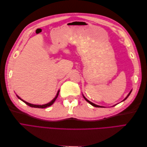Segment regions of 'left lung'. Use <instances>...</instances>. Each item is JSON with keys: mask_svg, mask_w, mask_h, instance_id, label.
Here are the masks:
<instances>
[{"mask_svg": "<svg viewBox=\"0 0 147 147\" xmlns=\"http://www.w3.org/2000/svg\"><path fill=\"white\" fill-rule=\"evenodd\" d=\"M131 92H132V90L130 91V92L129 93V94H128V95L126 96V98L125 99H124L123 101H124V100H125L127 98V97H128V96H129L130 95V94H131ZM83 97H84V99H85L88 102H89V103H90L91 105H92V106H94V107H103V106H100V105H96V104H94V103H92V102H90V100H88L86 98V97H84V96H83Z\"/></svg>", "mask_w": 147, "mask_h": 147, "instance_id": "obj_1", "label": "left lung"}]
</instances>
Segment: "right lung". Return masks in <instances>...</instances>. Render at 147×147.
Masks as SVG:
<instances>
[{"mask_svg":"<svg viewBox=\"0 0 147 147\" xmlns=\"http://www.w3.org/2000/svg\"><path fill=\"white\" fill-rule=\"evenodd\" d=\"M59 90L58 91H57V94H56V97H55V98L53 99L51 102H49V103H47V104H44V105H34V104H30V103H28V102H26L25 100H23L22 99H21L20 97L18 96V95H16V96H17V97H18V99H20L21 100H22L23 102H24L26 104H27L28 105H29V106L31 107L43 109V108H46V107H50V106H51L53 103H54L55 101V100H56V99H57V96H58V95H59Z\"/></svg>","mask_w":147,"mask_h":147,"instance_id":"1","label":"right lung"}]
</instances>
